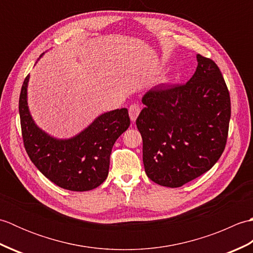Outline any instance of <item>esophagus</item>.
Returning a JSON list of instances; mask_svg holds the SVG:
<instances>
[{"instance_id":"obj_1","label":"esophagus","mask_w":253,"mask_h":253,"mask_svg":"<svg viewBox=\"0 0 253 253\" xmlns=\"http://www.w3.org/2000/svg\"><path fill=\"white\" fill-rule=\"evenodd\" d=\"M129 117H130V120L132 121V122H135L136 120H137V117H138V115L140 114V111H141V109H140V106H139L138 104H131L130 106H129Z\"/></svg>"}]
</instances>
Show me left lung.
<instances>
[{"label":"left lung","instance_id":"left-lung-1","mask_svg":"<svg viewBox=\"0 0 253 253\" xmlns=\"http://www.w3.org/2000/svg\"><path fill=\"white\" fill-rule=\"evenodd\" d=\"M196 73L184 84H160L143 95L136 124L142 137L146 174L155 184L177 188L201 176L226 146L230 96L211 58L197 55Z\"/></svg>","mask_w":253,"mask_h":253}]
</instances>
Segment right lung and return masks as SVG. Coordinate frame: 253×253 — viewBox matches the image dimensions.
<instances>
[{"label":"right lung","instance_id":"right-lung-1","mask_svg":"<svg viewBox=\"0 0 253 253\" xmlns=\"http://www.w3.org/2000/svg\"><path fill=\"white\" fill-rule=\"evenodd\" d=\"M28 80L29 75L20 91L19 116L24 146L31 162L63 189L88 191L99 187L109 174L113 146L130 125L127 109L104 113L76 137L55 139L37 127L30 116Z\"/></svg>","mask_w":253,"mask_h":253}]
</instances>
